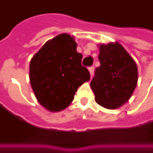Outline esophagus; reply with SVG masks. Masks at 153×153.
<instances>
[{
	"mask_svg": "<svg viewBox=\"0 0 153 153\" xmlns=\"http://www.w3.org/2000/svg\"><path fill=\"white\" fill-rule=\"evenodd\" d=\"M94 66H91V67L88 68V71L90 73V76H92L94 75Z\"/></svg>",
	"mask_w": 153,
	"mask_h": 153,
	"instance_id": "obj_1",
	"label": "esophagus"
}]
</instances>
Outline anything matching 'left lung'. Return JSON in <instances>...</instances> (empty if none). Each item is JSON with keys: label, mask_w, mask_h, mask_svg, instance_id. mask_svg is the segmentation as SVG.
<instances>
[{"label": "left lung", "mask_w": 153, "mask_h": 153, "mask_svg": "<svg viewBox=\"0 0 153 153\" xmlns=\"http://www.w3.org/2000/svg\"><path fill=\"white\" fill-rule=\"evenodd\" d=\"M99 48L100 66L90 82L94 100L105 108H119L130 99L137 85L136 63L117 42Z\"/></svg>", "instance_id": "1"}]
</instances>
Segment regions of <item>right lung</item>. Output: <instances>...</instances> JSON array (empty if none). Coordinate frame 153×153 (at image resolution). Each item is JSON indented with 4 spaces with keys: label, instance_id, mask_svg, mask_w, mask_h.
I'll return each instance as SVG.
<instances>
[{
    "label": "right lung",
    "instance_id": "obj_1",
    "mask_svg": "<svg viewBox=\"0 0 153 153\" xmlns=\"http://www.w3.org/2000/svg\"><path fill=\"white\" fill-rule=\"evenodd\" d=\"M75 38L64 33L51 39L33 56L30 82L35 96L43 107L57 112L70 105L77 88L90 79L82 66Z\"/></svg>",
    "mask_w": 153,
    "mask_h": 153
}]
</instances>
